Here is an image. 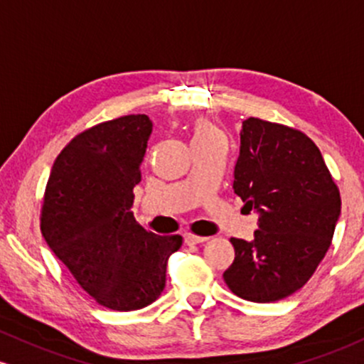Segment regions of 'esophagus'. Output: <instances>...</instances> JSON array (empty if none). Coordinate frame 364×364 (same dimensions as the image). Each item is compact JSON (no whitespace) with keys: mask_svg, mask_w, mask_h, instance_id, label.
I'll list each match as a JSON object with an SVG mask.
<instances>
[{"mask_svg":"<svg viewBox=\"0 0 364 364\" xmlns=\"http://www.w3.org/2000/svg\"><path fill=\"white\" fill-rule=\"evenodd\" d=\"M183 240H186V244H189V246H193V244H201V242H206L208 237L194 235V234H183Z\"/></svg>","mask_w":364,"mask_h":364,"instance_id":"obj_1","label":"esophagus"}]
</instances>
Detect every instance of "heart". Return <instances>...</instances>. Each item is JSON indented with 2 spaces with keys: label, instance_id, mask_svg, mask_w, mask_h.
I'll list each match as a JSON object with an SVG mask.
<instances>
[{
  "label": "heart",
  "instance_id": "obj_1",
  "mask_svg": "<svg viewBox=\"0 0 364 364\" xmlns=\"http://www.w3.org/2000/svg\"><path fill=\"white\" fill-rule=\"evenodd\" d=\"M211 132H215V130L211 129L210 125H208V124H199L198 127H196L194 139H198V137H204V136H208V134H211Z\"/></svg>",
  "mask_w": 364,
  "mask_h": 364
}]
</instances>
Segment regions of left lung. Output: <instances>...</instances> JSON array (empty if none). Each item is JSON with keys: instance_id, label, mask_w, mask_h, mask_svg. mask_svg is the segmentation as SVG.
I'll list each match as a JSON object with an SVG mask.
<instances>
[{"instance_id": "left-lung-1", "label": "left lung", "mask_w": 364, "mask_h": 364, "mask_svg": "<svg viewBox=\"0 0 364 364\" xmlns=\"http://www.w3.org/2000/svg\"><path fill=\"white\" fill-rule=\"evenodd\" d=\"M234 193L258 213V230L252 240L230 239L228 289L252 303L299 291L328 251L341 216V194L320 149L299 130L247 118Z\"/></svg>"}]
</instances>
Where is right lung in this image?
Here are the masks:
<instances>
[{"label":"right lung","instance_id":"obj_1","mask_svg":"<svg viewBox=\"0 0 364 364\" xmlns=\"http://www.w3.org/2000/svg\"><path fill=\"white\" fill-rule=\"evenodd\" d=\"M151 132L148 115H127L79 134L56 158L44 194L43 237L80 287L115 311L154 303L182 246L181 235L146 232L130 211Z\"/></svg>","mask_w":364,"mask_h":364}]
</instances>
